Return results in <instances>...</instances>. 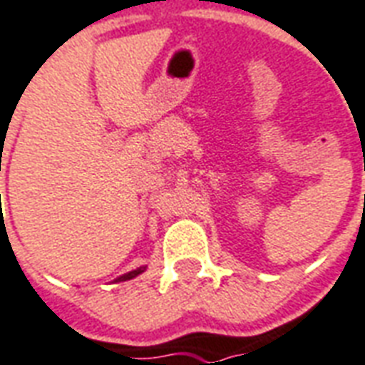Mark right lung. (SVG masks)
Instances as JSON below:
<instances>
[{
    "label": "right lung",
    "mask_w": 365,
    "mask_h": 365,
    "mask_svg": "<svg viewBox=\"0 0 365 365\" xmlns=\"http://www.w3.org/2000/svg\"><path fill=\"white\" fill-rule=\"evenodd\" d=\"M143 270H145V267H140V268H135V270H132V272H128V274H122L120 278H116L114 282H126V280H132V278H135L138 274H142Z\"/></svg>",
    "instance_id": "add662e5"
}]
</instances>
